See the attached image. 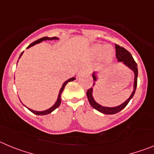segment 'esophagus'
<instances>
[{
	"mask_svg": "<svg viewBox=\"0 0 154 154\" xmlns=\"http://www.w3.org/2000/svg\"><path fill=\"white\" fill-rule=\"evenodd\" d=\"M89 69H87L86 67H82L79 72V75H81L82 73H89Z\"/></svg>",
	"mask_w": 154,
	"mask_h": 154,
	"instance_id": "esophagus-1",
	"label": "esophagus"
}]
</instances>
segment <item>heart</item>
I'll list each match as a JSON object with an SVG mask.
<instances>
[{
  "mask_svg": "<svg viewBox=\"0 0 154 154\" xmlns=\"http://www.w3.org/2000/svg\"><path fill=\"white\" fill-rule=\"evenodd\" d=\"M91 53L95 58H99L102 56V59L105 62H110L114 57L113 49L104 45H96L92 47Z\"/></svg>",
  "mask_w": 154,
  "mask_h": 154,
  "instance_id": "1",
  "label": "heart"
}]
</instances>
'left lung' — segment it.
Returning <instances> with one entry per match:
<instances>
[{
	"instance_id": "left-lung-1",
	"label": "left lung",
	"mask_w": 154,
	"mask_h": 154,
	"mask_svg": "<svg viewBox=\"0 0 154 154\" xmlns=\"http://www.w3.org/2000/svg\"><path fill=\"white\" fill-rule=\"evenodd\" d=\"M115 47L116 56L117 58L118 62H122L125 65H126L128 68H130V69L133 71V72H134V83H133V92H132L131 95H130V98L128 99H126V101L123 103H122V104L118 106L115 107H106L103 106L101 105H99V103H97L95 101V99H94L93 96H92V92H93L92 88H91V89H89V90L87 91L86 96L91 106H92L95 109L98 110L99 112H102V113L107 114V115L116 114L117 113V112H120L122 109H123L126 106V105L129 103V102L130 101V99H131L133 97V96H134L137 85V76H138L137 64L136 63V62L134 61L131 54H130L127 50L125 49L124 48L121 47V46L118 45H115ZM92 78H93L94 81L96 82L97 77H96V72L92 73ZM95 85V82L93 83V85Z\"/></svg>"
}]
</instances>
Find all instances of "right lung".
Wrapping results in <instances>:
<instances>
[{"mask_svg": "<svg viewBox=\"0 0 154 154\" xmlns=\"http://www.w3.org/2000/svg\"><path fill=\"white\" fill-rule=\"evenodd\" d=\"M58 38H56V37H53V38H48V37H43V38H40V39H38V40L35 41V42H34L33 43H31V45H29L28 46V48H31V46H34V45H35L38 44V43H40V42H43V41H46V40H58ZM23 52H24V51H22V53H21V55H20V57H19V58H21V55H22ZM75 79V78H74V77H73V78L69 79H68L67 81H65V82H64L63 85H62V88H61L60 91H59V94H58V99H57L56 103H55V104L53 105V106L51 107V108L48 109H46V110H44V111H35V110H32V109H29V108H28V109L30 110V111H31V112H33L34 114H36V115H38V116H40V115H42V116L47 115V114H48V113H51V112H53V111H54V110H55V109H57L58 106H60V104H61V95H62V92H63L64 89H65V85H67L68 82H72V81H74Z\"/></svg>", "mask_w": 154, "mask_h": 154, "instance_id": "obj_1", "label": "right lung"}]
</instances>
